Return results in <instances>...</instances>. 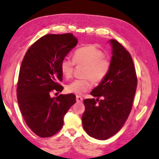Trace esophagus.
Wrapping results in <instances>:
<instances>
[{
  "label": "esophagus",
  "mask_w": 159,
  "mask_h": 159,
  "mask_svg": "<svg viewBox=\"0 0 159 159\" xmlns=\"http://www.w3.org/2000/svg\"><path fill=\"white\" fill-rule=\"evenodd\" d=\"M76 101H77V102H82L83 98L80 96H76Z\"/></svg>",
  "instance_id": "esophagus-1"
}]
</instances>
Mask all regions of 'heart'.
<instances>
[{"label": "heart", "mask_w": 159, "mask_h": 159, "mask_svg": "<svg viewBox=\"0 0 159 159\" xmlns=\"http://www.w3.org/2000/svg\"><path fill=\"white\" fill-rule=\"evenodd\" d=\"M75 63L86 66L83 74L84 79L75 80L66 87L68 92L77 95H81L90 89L92 87V80L95 84L101 82L106 77L111 67L110 60L104 57L102 51L92 44L77 49L74 53L73 60L69 57L63 58L60 68L66 79L71 77Z\"/></svg>", "instance_id": "b5f03b06"}]
</instances>
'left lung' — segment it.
I'll return each instance as SVG.
<instances>
[{
    "mask_svg": "<svg viewBox=\"0 0 159 159\" xmlns=\"http://www.w3.org/2000/svg\"><path fill=\"white\" fill-rule=\"evenodd\" d=\"M109 42L112 48L110 70L91 92L96 99L84 101L82 118L87 134L101 140L112 137L124 126L132 109L138 82L129 52L116 40Z\"/></svg>",
    "mask_w": 159,
    "mask_h": 159,
    "instance_id": "obj_1",
    "label": "left lung"
}]
</instances>
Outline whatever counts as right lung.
Instances as JSON below:
<instances>
[{"label":"right lung","instance_id":"1","mask_svg":"<svg viewBox=\"0 0 159 159\" xmlns=\"http://www.w3.org/2000/svg\"><path fill=\"white\" fill-rule=\"evenodd\" d=\"M72 33L47 34L28 49L22 61L17 83V101L21 115L32 131L41 138L55 135L63 118L76 102L72 93L51 97L63 87L61 62L77 45Z\"/></svg>","mask_w":159,"mask_h":159}]
</instances>
